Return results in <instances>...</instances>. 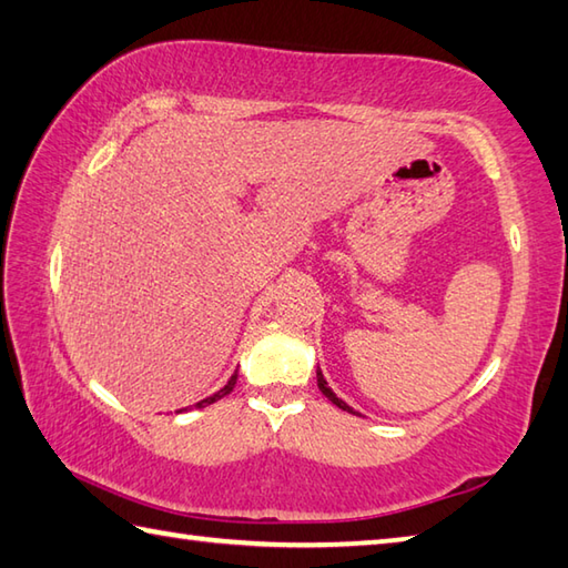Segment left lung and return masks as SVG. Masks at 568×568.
I'll return each mask as SVG.
<instances>
[{"mask_svg":"<svg viewBox=\"0 0 568 568\" xmlns=\"http://www.w3.org/2000/svg\"><path fill=\"white\" fill-rule=\"evenodd\" d=\"M317 385H320V390H322V395L327 397V400H332L336 407L339 409H344V413H352V415H361V413H356V409L352 407V405H346L339 395H336L332 388H329V383H327V378H324V373H322V368L317 366Z\"/></svg>","mask_w":568,"mask_h":568,"instance_id":"obj_1","label":"left lung"}]
</instances>
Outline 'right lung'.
Returning a JSON list of instances; mask_svg holds the SVG:
<instances>
[{
  "mask_svg": "<svg viewBox=\"0 0 568 568\" xmlns=\"http://www.w3.org/2000/svg\"><path fill=\"white\" fill-rule=\"evenodd\" d=\"M236 378H239V371H234V376L226 381V385H224V388H220V390H216L214 395H210V397H204V400L195 403V407H207V405H212V403H216V400H222V397H224V395H229V393H232V390H234V385H236ZM183 409H185V407H183ZM183 409H180V413H183Z\"/></svg>",
  "mask_w": 568,
  "mask_h": 568,
  "instance_id": "1",
  "label": "right lung"
}]
</instances>
